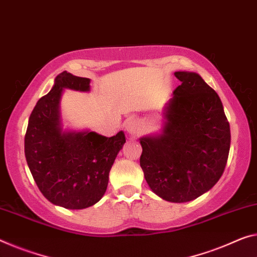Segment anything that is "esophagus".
<instances>
[{
    "instance_id": "esophagus-1",
    "label": "esophagus",
    "mask_w": 257,
    "mask_h": 257,
    "mask_svg": "<svg viewBox=\"0 0 257 257\" xmlns=\"http://www.w3.org/2000/svg\"><path fill=\"white\" fill-rule=\"evenodd\" d=\"M125 131L127 132L130 136H137L140 132V123L136 118H128L125 121Z\"/></svg>"
}]
</instances>
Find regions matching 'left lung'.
<instances>
[{
    "instance_id": "obj_1",
    "label": "left lung",
    "mask_w": 257,
    "mask_h": 257,
    "mask_svg": "<svg viewBox=\"0 0 257 257\" xmlns=\"http://www.w3.org/2000/svg\"><path fill=\"white\" fill-rule=\"evenodd\" d=\"M181 84L165 109L159 137L141 138L140 167L152 191L171 202H187L222 177L230 152V124L222 101L194 72H175Z\"/></svg>"
}]
</instances>
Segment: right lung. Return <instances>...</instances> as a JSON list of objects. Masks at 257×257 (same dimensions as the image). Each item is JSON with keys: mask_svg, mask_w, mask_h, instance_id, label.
<instances>
[{"mask_svg": "<svg viewBox=\"0 0 257 257\" xmlns=\"http://www.w3.org/2000/svg\"><path fill=\"white\" fill-rule=\"evenodd\" d=\"M89 81L66 71L58 74L54 87L34 106L25 134V157L34 181L47 200L66 209H84L101 200L126 141L121 131L111 138L62 131L63 88L87 92Z\"/></svg>", "mask_w": 257, "mask_h": 257, "instance_id": "right-lung-1", "label": "right lung"}]
</instances>
